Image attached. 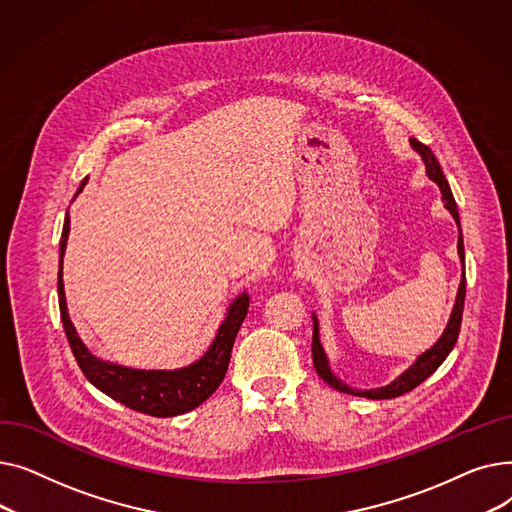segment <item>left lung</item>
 <instances>
[{"label":"left lung","mask_w":512,"mask_h":512,"mask_svg":"<svg viewBox=\"0 0 512 512\" xmlns=\"http://www.w3.org/2000/svg\"><path fill=\"white\" fill-rule=\"evenodd\" d=\"M411 147L421 155L423 164H425V172L429 176V180H434L438 186H440V193H442V201H444V207L450 211V215L454 218L456 226H459V245H456V249H459V257L463 261V270H465V247H463V234H461V220H459V209H456V201L452 197V191L448 186V180L438 164L436 155L432 153V149H429L427 145L419 143L417 139H409ZM465 286H467V280H465V272H463V278H461V284H459V292H456V301H454V307H452V313H450V319L448 324L442 332V336L438 338V342L427 348L425 353H421L417 357V361L407 369L402 371L398 378L394 382H390L388 386H382V388H371V390H359V388H353L344 384L338 375L332 371L330 367V361H328V355L324 351V346H321V340H319V321H317V315L313 313V342H311V351H313V365H315V371L321 380H324L328 386H332L334 390L338 392H344V394H353V396H365V398H371V400H384V398H396V396H402L411 392L413 388H417L421 382H425L429 375H432L444 361L446 357L450 355V351L456 344V338H459V332H461V319H463V307H465Z\"/></svg>","instance_id":"8db88e82"}]
</instances>
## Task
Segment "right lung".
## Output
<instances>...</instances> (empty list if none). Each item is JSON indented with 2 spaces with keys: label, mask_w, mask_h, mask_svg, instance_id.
Segmentation results:
<instances>
[{
  "label": "right lung",
  "mask_w": 512,
  "mask_h": 512,
  "mask_svg": "<svg viewBox=\"0 0 512 512\" xmlns=\"http://www.w3.org/2000/svg\"><path fill=\"white\" fill-rule=\"evenodd\" d=\"M87 178L80 182L74 197L83 193ZM70 234V215L66 213L62 240H60V270H58V299L60 315L66 338L74 353L78 367L83 369L85 378L103 394L122 402L124 407L139 411L151 417H174L197 409L218 386L228 371L234 338L249 311V294L240 292L226 309V317L218 328L207 351L191 365L178 369H132L118 363L103 361L95 357L85 342L80 340L74 324L70 321L64 292V253Z\"/></svg>",
  "instance_id": "obj_1"
}]
</instances>
